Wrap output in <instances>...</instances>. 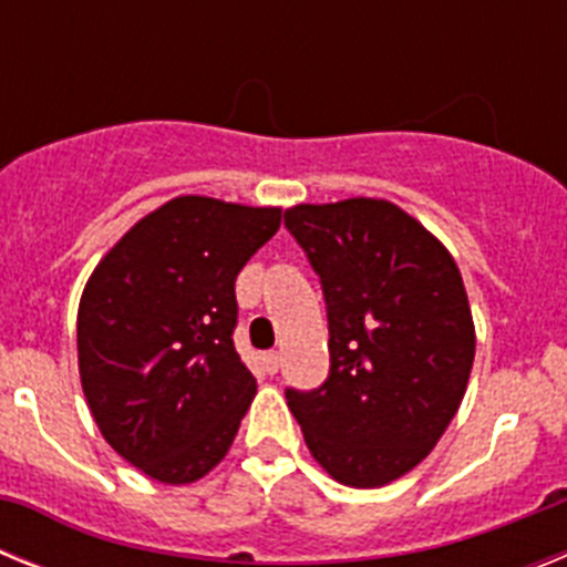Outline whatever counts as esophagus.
Here are the masks:
<instances>
[{"instance_id":"obj_1","label":"esophagus","mask_w":567,"mask_h":567,"mask_svg":"<svg viewBox=\"0 0 567 567\" xmlns=\"http://www.w3.org/2000/svg\"><path fill=\"white\" fill-rule=\"evenodd\" d=\"M260 360H264V369H267L269 374H275L280 369V354L278 352H267Z\"/></svg>"}]
</instances>
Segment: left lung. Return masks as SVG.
Masks as SVG:
<instances>
[{"instance_id":"8db88e82","label":"left lung","mask_w":567,"mask_h":567,"mask_svg":"<svg viewBox=\"0 0 567 567\" xmlns=\"http://www.w3.org/2000/svg\"><path fill=\"white\" fill-rule=\"evenodd\" d=\"M287 227L320 275L327 383L287 392L329 477L380 488L423 463L457 414L474 365V318L443 240L385 198L298 204Z\"/></svg>"}]
</instances>
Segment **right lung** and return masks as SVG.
<instances>
[{
    "label": "right lung",
    "mask_w": 567,
    "mask_h": 567,
    "mask_svg": "<svg viewBox=\"0 0 567 567\" xmlns=\"http://www.w3.org/2000/svg\"><path fill=\"white\" fill-rule=\"evenodd\" d=\"M280 207L178 195L104 252L79 300L84 400L118 457L164 485L227 457L258 383L233 343L235 278Z\"/></svg>",
    "instance_id": "obj_1"
}]
</instances>
